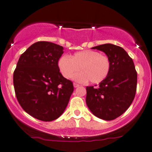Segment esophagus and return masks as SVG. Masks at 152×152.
I'll return each instance as SVG.
<instances>
[{
    "instance_id": "esophagus-1",
    "label": "esophagus",
    "mask_w": 152,
    "mask_h": 152,
    "mask_svg": "<svg viewBox=\"0 0 152 152\" xmlns=\"http://www.w3.org/2000/svg\"><path fill=\"white\" fill-rule=\"evenodd\" d=\"M79 84H76V83H73V87H75V88H76V87H79Z\"/></svg>"
}]
</instances>
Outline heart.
<instances>
[{"label":"heart","mask_w":152,"mask_h":152,"mask_svg":"<svg viewBox=\"0 0 152 152\" xmlns=\"http://www.w3.org/2000/svg\"><path fill=\"white\" fill-rule=\"evenodd\" d=\"M58 67L66 79L71 78L80 68L81 71L74 76L76 81L84 82L89 80L92 84H98L108 76L111 63L106 55L97 51L84 50L76 52L71 58L67 56L60 57Z\"/></svg>","instance_id":"obj_1"}]
</instances>
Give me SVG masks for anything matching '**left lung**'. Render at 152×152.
Listing matches in <instances>:
<instances>
[{"mask_svg":"<svg viewBox=\"0 0 152 152\" xmlns=\"http://www.w3.org/2000/svg\"><path fill=\"white\" fill-rule=\"evenodd\" d=\"M92 49L105 52L111 68L99 86L86 87V103L97 117L113 120L125 112L134 100L137 88L135 65L126 51L119 46L105 44Z\"/></svg>","mask_w":152,"mask_h":152,"instance_id":"8db88e82","label":"left lung"}]
</instances>
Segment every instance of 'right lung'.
<instances>
[{"label":"right lung","instance_id":"add662e5","mask_svg":"<svg viewBox=\"0 0 152 152\" xmlns=\"http://www.w3.org/2000/svg\"><path fill=\"white\" fill-rule=\"evenodd\" d=\"M63 54L61 46L38 41L22 54L14 70L17 100L25 112L39 120L51 122L60 117L73 92L72 81L59 69Z\"/></svg>","mask_w":152,"mask_h":152}]
</instances>
